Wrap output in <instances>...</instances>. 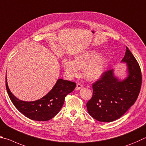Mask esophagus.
Wrapping results in <instances>:
<instances>
[{"label":"esophagus","mask_w":146,"mask_h":146,"mask_svg":"<svg viewBox=\"0 0 146 146\" xmlns=\"http://www.w3.org/2000/svg\"><path fill=\"white\" fill-rule=\"evenodd\" d=\"M83 87V85L81 83H78L77 85H76V90H79L80 89H81V88Z\"/></svg>","instance_id":"obj_1"}]
</instances>
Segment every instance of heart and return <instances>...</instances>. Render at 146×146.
<instances>
[{
	"label": "heart",
	"instance_id": "1",
	"mask_svg": "<svg viewBox=\"0 0 146 146\" xmlns=\"http://www.w3.org/2000/svg\"><path fill=\"white\" fill-rule=\"evenodd\" d=\"M106 62V58L99 55L96 50H87L76 54L72 61L63 60L62 66L68 78L77 76L79 69L83 70V74L86 80L93 81L98 80L103 75Z\"/></svg>",
	"mask_w": 146,
	"mask_h": 146
}]
</instances>
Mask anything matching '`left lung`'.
Here are the masks:
<instances>
[{"instance_id": "obj_1", "label": "left lung", "mask_w": 146, "mask_h": 146, "mask_svg": "<svg viewBox=\"0 0 146 146\" xmlns=\"http://www.w3.org/2000/svg\"><path fill=\"white\" fill-rule=\"evenodd\" d=\"M121 62L126 63L127 76L124 80L115 77L113 70L103 72L93 83V95L86 103L88 113L99 122H110L119 119L137 101L142 85L140 66L126 47Z\"/></svg>"}]
</instances>
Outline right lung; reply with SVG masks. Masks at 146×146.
<instances>
[{
    "label": "right lung",
    "instance_id": "1",
    "mask_svg": "<svg viewBox=\"0 0 146 146\" xmlns=\"http://www.w3.org/2000/svg\"><path fill=\"white\" fill-rule=\"evenodd\" d=\"M76 85L74 82L59 79L47 95L38 100L28 102L20 100L11 92L6 78V90L13 104L24 115L36 121H47L53 118L62 108L66 96L74 90Z\"/></svg>",
    "mask_w": 146,
    "mask_h": 146
}]
</instances>
